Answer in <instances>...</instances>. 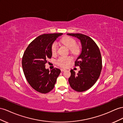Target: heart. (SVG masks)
<instances>
[{
    "label": "heart",
    "instance_id": "b5f03b06",
    "mask_svg": "<svg viewBox=\"0 0 123 123\" xmlns=\"http://www.w3.org/2000/svg\"><path fill=\"white\" fill-rule=\"evenodd\" d=\"M72 52L75 55H77L80 52V48L76 43H74L72 47ZM58 63L59 65L62 68H67L71 64V61L65 58H62L59 60Z\"/></svg>",
    "mask_w": 123,
    "mask_h": 123
}]
</instances>
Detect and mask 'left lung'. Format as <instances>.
<instances>
[{"instance_id":"8db88e82","label":"left lung","mask_w":123,"mask_h":123,"mask_svg":"<svg viewBox=\"0 0 123 123\" xmlns=\"http://www.w3.org/2000/svg\"><path fill=\"white\" fill-rule=\"evenodd\" d=\"M60 36V33L40 35L31 43L24 53L22 64L25 76L31 86L40 93L52 90L61 73L53 65L49 68L45 67L47 59L52 56L53 43Z\"/></svg>"}]
</instances>
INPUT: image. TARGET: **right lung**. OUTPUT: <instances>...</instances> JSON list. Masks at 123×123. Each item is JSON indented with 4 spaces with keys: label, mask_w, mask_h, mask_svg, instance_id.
<instances>
[{
    "label": "right lung",
    "mask_w": 123,
    "mask_h": 123,
    "mask_svg": "<svg viewBox=\"0 0 123 123\" xmlns=\"http://www.w3.org/2000/svg\"><path fill=\"white\" fill-rule=\"evenodd\" d=\"M67 35L77 38L81 46L80 54L75 63V65L78 67V70H71L68 82L74 90L84 92L90 89L100 76L102 70L100 51L97 44L89 37L81 34Z\"/></svg>",
    "instance_id": "add662e5"
}]
</instances>
